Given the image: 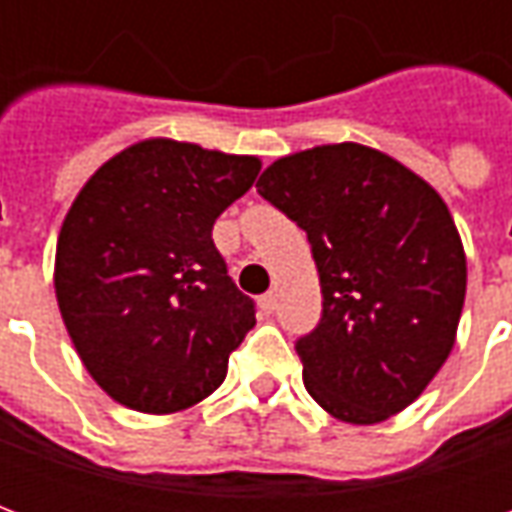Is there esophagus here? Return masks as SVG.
<instances>
[{"instance_id":"esophagus-1","label":"esophagus","mask_w":512,"mask_h":512,"mask_svg":"<svg viewBox=\"0 0 512 512\" xmlns=\"http://www.w3.org/2000/svg\"><path fill=\"white\" fill-rule=\"evenodd\" d=\"M260 310L263 312L277 310V293H274V290H268V293H263V296H260Z\"/></svg>"}]
</instances>
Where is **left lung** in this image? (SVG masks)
<instances>
[{"label": "left lung", "instance_id": "1", "mask_svg": "<svg viewBox=\"0 0 512 512\" xmlns=\"http://www.w3.org/2000/svg\"><path fill=\"white\" fill-rule=\"evenodd\" d=\"M257 194L307 233L321 277V321L296 340L307 392L351 425L411 406L447 362L466 296L444 200L356 142L279 158Z\"/></svg>", "mask_w": 512, "mask_h": 512}]
</instances>
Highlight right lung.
I'll use <instances>...</instances> for the list:
<instances>
[{
	"instance_id": "right-lung-1",
	"label": "right lung",
	"mask_w": 512,
	"mask_h": 512,
	"mask_svg": "<svg viewBox=\"0 0 512 512\" xmlns=\"http://www.w3.org/2000/svg\"><path fill=\"white\" fill-rule=\"evenodd\" d=\"M257 172L255 156L145 139L73 200L57 238V304L87 373L117 403L172 414L224 381L255 301L235 288L211 230Z\"/></svg>"
}]
</instances>
